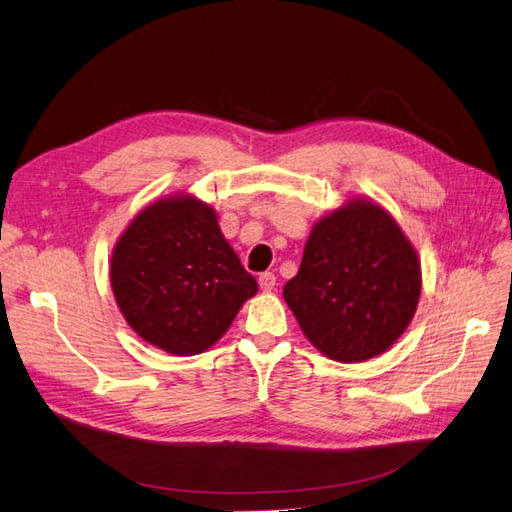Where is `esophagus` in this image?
Returning <instances> with one entry per match:
<instances>
[{
	"label": "esophagus",
	"mask_w": 512,
	"mask_h": 512,
	"mask_svg": "<svg viewBox=\"0 0 512 512\" xmlns=\"http://www.w3.org/2000/svg\"><path fill=\"white\" fill-rule=\"evenodd\" d=\"M258 284H260L262 290L269 292V290H273V288L277 286V277H275L271 271H265V273H260Z\"/></svg>",
	"instance_id": "34e87169"
}]
</instances>
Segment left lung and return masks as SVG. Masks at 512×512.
Here are the masks:
<instances>
[{
  "label": "left lung",
  "instance_id": "8db88e82",
  "mask_svg": "<svg viewBox=\"0 0 512 512\" xmlns=\"http://www.w3.org/2000/svg\"><path fill=\"white\" fill-rule=\"evenodd\" d=\"M421 297L414 247L382 207L352 200L309 235L284 299L305 337L333 361L359 363L389 350Z\"/></svg>",
  "mask_w": 512,
  "mask_h": 512
}]
</instances>
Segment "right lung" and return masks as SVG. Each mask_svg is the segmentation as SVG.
I'll return each instance as SVG.
<instances>
[{
	"label": "right lung",
	"mask_w": 512,
	"mask_h": 512,
	"mask_svg": "<svg viewBox=\"0 0 512 512\" xmlns=\"http://www.w3.org/2000/svg\"><path fill=\"white\" fill-rule=\"evenodd\" d=\"M111 286L130 327L177 356L213 346L258 292L213 209L194 196L164 198L136 215L113 250Z\"/></svg>",
	"instance_id": "add662e5"
}]
</instances>
